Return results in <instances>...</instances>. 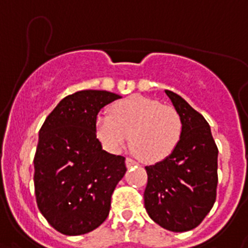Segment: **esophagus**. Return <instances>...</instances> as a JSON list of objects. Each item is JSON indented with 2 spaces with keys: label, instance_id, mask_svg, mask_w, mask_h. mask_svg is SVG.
<instances>
[{
  "label": "esophagus",
  "instance_id": "esophagus-1",
  "mask_svg": "<svg viewBox=\"0 0 248 248\" xmlns=\"http://www.w3.org/2000/svg\"><path fill=\"white\" fill-rule=\"evenodd\" d=\"M136 165V161H133L132 158H130V157H127L126 158V166L127 167H132V166Z\"/></svg>",
  "mask_w": 248,
  "mask_h": 248
}]
</instances>
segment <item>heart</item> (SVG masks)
Wrapping results in <instances>:
<instances>
[{
  "mask_svg": "<svg viewBox=\"0 0 248 248\" xmlns=\"http://www.w3.org/2000/svg\"><path fill=\"white\" fill-rule=\"evenodd\" d=\"M96 136L103 147L117 154L128 141L146 163H157L176 150L184 132L177 109L160 101L133 94L111 107V115L101 113L94 122Z\"/></svg>",
  "mask_w": 248,
  "mask_h": 248,
  "instance_id": "1",
  "label": "heart"
}]
</instances>
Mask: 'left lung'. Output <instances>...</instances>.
Instances as JSON below:
<instances>
[{
	"label": "left lung",
	"mask_w": 248,
	"mask_h": 248,
	"mask_svg": "<svg viewBox=\"0 0 248 248\" xmlns=\"http://www.w3.org/2000/svg\"><path fill=\"white\" fill-rule=\"evenodd\" d=\"M182 117L184 132L176 150L161 162L146 166L145 207L161 227L189 231L207 216L216 201V146L208 122L175 92L166 90Z\"/></svg>",
	"instance_id": "left-lung-1"
}]
</instances>
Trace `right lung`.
Masks as SVG:
<instances>
[{"label": "right lung", "mask_w": 248, "mask_h": 248, "mask_svg": "<svg viewBox=\"0 0 248 248\" xmlns=\"http://www.w3.org/2000/svg\"><path fill=\"white\" fill-rule=\"evenodd\" d=\"M118 94L85 90L68 94L47 116L34 155L38 210L67 236L93 231L107 218L111 196L127 171L124 156L102 150L94 122Z\"/></svg>", "instance_id": "obj_1"}]
</instances>
